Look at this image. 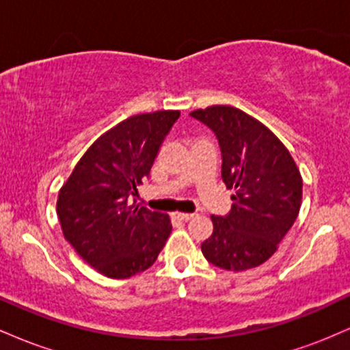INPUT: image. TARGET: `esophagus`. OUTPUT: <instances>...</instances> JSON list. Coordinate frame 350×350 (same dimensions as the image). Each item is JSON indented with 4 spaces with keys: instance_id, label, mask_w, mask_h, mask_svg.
<instances>
[{
    "instance_id": "34e87169",
    "label": "esophagus",
    "mask_w": 350,
    "mask_h": 350,
    "mask_svg": "<svg viewBox=\"0 0 350 350\" xmlns=\"http://www.w3.org/2000/svg\"><path fill=\"white\" fill-rule=\"evenodd\" d=\"M172 217L178 220H183V222H187V220H191L192 217H194V214H184V212H174L172 214Z\"/></svg>"
}]
</instances>
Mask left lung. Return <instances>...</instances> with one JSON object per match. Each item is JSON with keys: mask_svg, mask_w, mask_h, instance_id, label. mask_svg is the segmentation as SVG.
<instances>
[{"mask_svg": "<svg viewBox=\"0 0 350 350\" xmlns=\"http://www.w3.org/2000/svg\"><path fill=\"white\" fill-rule=\"evenodd\" d=\"M207 124L222 152V180L234 189L230 212L212 215L214 232L200 245L207 262L243 271L267 262L295 224L303 179L290 151L245 111L214 105L191 113Z\"/></svg>", "mask_w": 350, "mask_h": 350, "instance_id": "1", "label": "left lung"}]
</instances>
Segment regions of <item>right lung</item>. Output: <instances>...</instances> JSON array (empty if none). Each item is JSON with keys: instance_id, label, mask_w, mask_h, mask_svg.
<instances>
[{"instance_id": "right-lung-1", "label": "right lung", "mask_w": 350, "mask_h": 350, "mask_svg": "<svg viewBox=\"0 0 350 350\" xmlns=\"http://www.w3.org/2000/svg\"><path fill=\"white\" fill-rule=\"evenodd\" d=\"M179 115L161 110L123 120L88 148L60 189L64 237L108 278L148 270L171 234L170 217L139 207L135 196Z\"/></svg>"}]
</instances>
